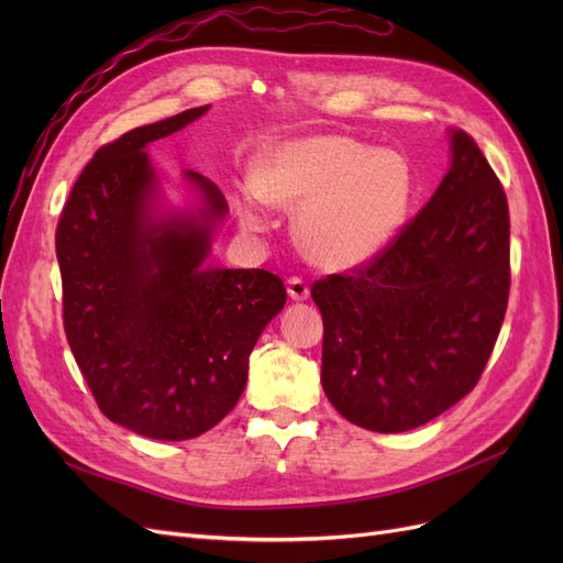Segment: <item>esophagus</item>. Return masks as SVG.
<instances>
[{
    "label": "esophagus",
    "mask_w": 563,
    "mask_h": 563,
    "mask_svg": "<svg viewBox=\"0 0 563 563\" xmlns=\"http://www.w3.org/2000/svg\"><path fill=\"white\" fill-rule=\"evenodd\" d=\"M286 288H288V296H291L294 300H308L310 298V286L302 277H288Z\"/></svg>",
    "instance_id": "1"
}]
</instances>
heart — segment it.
Here are the masks:
<instances>
[{
  "label": "heart",
  "instance_id": "1",
  "mask_svg": "<svg viewBox=\"0 0 563 563\" xmlns=\"http://www.w3.org/2000/svg\"><path fill=\"white\" fill-rule=\"evenodd\" d=\"M255 190L240 209L246 228L269 225L265 201L300 209L302 249L323 267L347 269L397 240L413 207L416 174L397 150L350 135H308L267 152Z\"/></svg>",
  "mask_w": 563,
  "mask_h": 563
}]
</instances>
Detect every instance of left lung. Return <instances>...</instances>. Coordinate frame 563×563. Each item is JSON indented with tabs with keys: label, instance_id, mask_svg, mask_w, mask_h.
Masks as SVG:
<instances>
[{
	"label": "left lung",
	"instance_id": "8db88e82",
	"mask_svg": "<svg viewBox=\"0 0 563 563\" xmlns=\"http://www.w3.org/2000/svg\"><path fill=\"white\" fill-rule=\"evenodd\" d=\"M422 211L376 258L312 284L323 317L321 385L373 432L420 428L479 383L509 298V211L465 131Z\"/></svg>",
	"mask_w": 563,
	"mask_h": 563
}]
</instances>
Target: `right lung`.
<instances>
[{
    "mask_svg": "<svg viewBox=\"0 0 563 563\" xmlns=\"http://www.w3.org/2000/svg\"><path fill=\"white\" fill-rule=\"evenodd\" d=\"M209 106L139 126L84 166L56 228L63 327L100 411L162 441L199 437L240 401L249 354L286 302L267 269L207 265L228 213L220 187L185 172L197 211L157 213L145 147Z\"/></svg>",
    "mask_w": 563,
    "mask_h": 563,
    "instance_id": "right-lung-1",
    "label": "right lung"
}]
</instances>
